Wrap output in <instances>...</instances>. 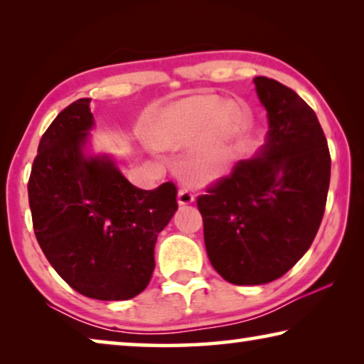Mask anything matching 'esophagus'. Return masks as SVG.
Returning a JSON list of instances; mask_svg holds the SVG:
<instances>
[{"label": "esophagus", "mask_w": 364, "mask_h": 364, "mask_svg": "<svg viewBox=\"0 0 364 364\" xmlns=\"http://www.w3.org/2000/svg\"><path fill=\"white\" fill-rule=\"evenodd\" d=\"M191 202H194V194L189 189H180V193H178V204L188 205Z\"/></svg>", "instance_id": "obj_1"}]
</instances>
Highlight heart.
Listing matches in <instances>:
<instances>
[{
	"instance_id": "heart-1",
	"label": "heart",
	"mask_w": 364,
	"mask_h": 364,
	"mask_svg": "<svg viewBox=\"0 0 364 364\" xmlns=\"http://www.w3.org/2000/svg\"><path fill=\"white\" fill-rule=\"evenodd\" d=\"M242 125L244 114L236 102L197 95L165 107L152 123L151 139L159 147L194 144L196 167L202 173L217 175L231 162Z\"/></svg>"
}]
</instances>
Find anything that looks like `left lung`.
Wrapping results in <instances>:
<instances>
[{
  "label": "left lung",
  "instance_id": "obj_1",
  "mask_svg": "<svg viewBox=\"0 0 364 364\" xmlns=\"http://www.w3.org/2000/svg\"><path fill=\"white\" fill-rule=\"evenodd\" d=\"M267 109V143L197 197L208 260L236 286L286 274L315 239L331 180V154L318 117L273 78H254Z\"/></svg>",
  "mask_w": 364,
  "mask_h": 364
}]
</instances>
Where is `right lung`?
<instances>
[{"mask_svg":"<svg viewBox=\"0 0 364 364\" xmlns=\"http://www.w3.org/2000/svg\"><path fill=\"white\" fill-rule=\"evenodd\" d=\"M90 102H72L41 136L28 178L33 231L72 289L96 300H128L149 284L157 234L176 212L178 191L171 181L139 189L107 156H85L95 125Z\"/></svg>","mask_w":364,"mask_h":364,"instance_id":"add662e5","label":"right lung"}]
</instances>
